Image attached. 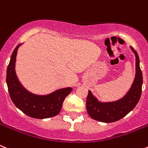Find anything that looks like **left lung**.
I'll return each mask as SVG.
<instances>
[{
    "label": "left lung",
    "instance_id": "obj_1",
    "mask_svg": "<svg viewBox=\"0 0 148 148\" xmlns=\"http://www.w3.org/2000/svg\"><path fill=\"white\" fill-rule=\"evenodd\" d=\"M136 56V76L127 93L122 98L112 102H101L88 91L87 97V110L92 119L105 123L119 121L135 108L142 95L143 83L142 73L139 66V58L136 51L131 47Z\"/></svg>",
    "mask_w": 148,
    "mask_h": 148
}]
</instances>
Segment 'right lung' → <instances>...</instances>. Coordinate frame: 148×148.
I'll return each mask as SVG.
<instances>
[{"label":"right lung","instance_id":"right-lung-1","mask_svg":"<svg viewBox=\"0 0 148 148\" xmlns=\"http://www.w3.org/2000/svg\"><path fill=\"white\" fill-rule=\"evenodd\" d=\"M18 44L13 51L6 70V84L12 102L28 116L35 119H47L58 115L65 98L71 92L72 87L56 90L49 95H35L26 90L18 81L15 73V61Z\"/></svg>","mask_w":148,"mask_h":148}]
</instances>
